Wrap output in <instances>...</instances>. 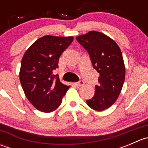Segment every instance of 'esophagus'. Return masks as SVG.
Instances as JSON below:
<instances>
[{
	"label": "esophagus",
	"instance_id": "34e87169",
	"mask_svg": "<svg viewBox=\"0 0 148 148\" xmlns=\"http://www.w3.org/2000/svg\"><path fill=\"white\" fill-rule=\"evenodd\" d=\"M74 84H75L77 86H84V82L82 80H80V81L78 82L74 83Z\"/></svg>",
	"mask_w": 148,
	"mask_h": 148
}]
</instances>
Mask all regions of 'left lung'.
<instances>
[{
  "instance_id": "left-lung-1",
  "label": "left lung",
  "mask_w": 148,
  "mask_h": 148,
  "mask_svg": "<svg viewBox=\"0 0 148 148\" xmlns=\"http://www.w3.org/2000/svg\"><path fill=\"white\" fill-rule=\"evenodd\" d=\"M76 39L87 51L92 66L99 73V84L86 104L96 111H103L116 102L122 91L125 78L122 52L114 40L98 31H89Z\"/></svg>"
}]
</instances>
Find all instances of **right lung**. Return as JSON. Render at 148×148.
<instances>
[{
	"instance_id": "1",
	"label": "right lung",
	"mask_w": 148,
	"mask_h": 148,
	"mask_svg": "<svg viewBox=\"0 0 148 148\" xmlns=\"http://www.w3.org/2000/svg\"><path fill=\"white\" fill-rule=\"evenodd\" d=\"M73 39V36H44L30 46L22 58L21 84L28 100L39 111L48 113L56 110L70 87L61 82L53 71Z\"/></svg>"
}]
</instances>
